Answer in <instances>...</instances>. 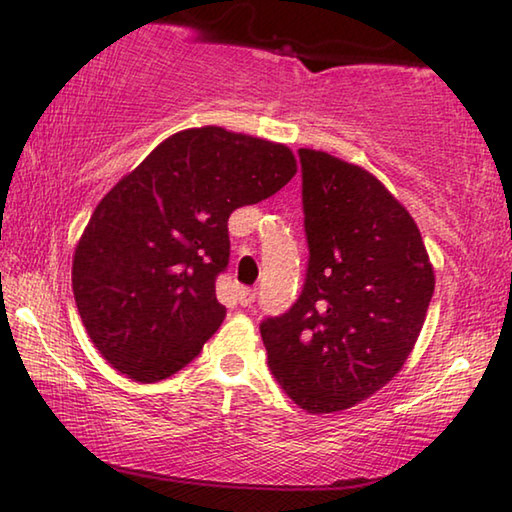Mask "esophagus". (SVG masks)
<instances>
[{
  "instance_id": "obj_1",
  "label": "esophagus",
  "mask_w": 512,
  "mask_h": 512,
  "mask_svg": "<svg viewBox=\"0 0 512 512\" xmlns=\"http://www.w3.org/2000/svg\"><path fill=\"white\" fill-rule=\"evenodd\" d=\"M255 296H257L255 289H239V302H241V305H244V307L253 305Z\"/></svg>"
}]
</instances>
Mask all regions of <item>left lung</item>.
I'll use <instances>...</instances> for the list:
<instances>
[{
  "instance_id": "left-lung-1",
  "label": "left lung",
  "mask_w": 512,
  "mask_h": 512,
  "mask_svg": "<svg viewBox=\"0 0 512 512\" xmlns=\"http://www.w3.org/2000/svg\"><path fill=\"white\" fill-rule=\"evenodd\" d=\"M307 280L259 325L268 368L307 413L368 400L409 359L436 287L409 210L359 164L300 149Z\"/></svg>"
}]
</instances>
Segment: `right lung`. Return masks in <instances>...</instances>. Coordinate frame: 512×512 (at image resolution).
<instances>
[{"label": "right lung", "mask_w": 512, "mask_h": 512, "mask_svg": "<svg viewBox=\"0 0 512 512\" xmlns=\"http://www.w3.org/2000/svg\"><path fill=\"white\" fill-rule=\"evenodd\" d=\"M289 146L221 126L171 135L101 198L74 250L85 332L112 368L155 384L185 368L219 329L216 275L228 219L296 176Z\"/></svg>", "instance_id": "1"}]
</instances>
